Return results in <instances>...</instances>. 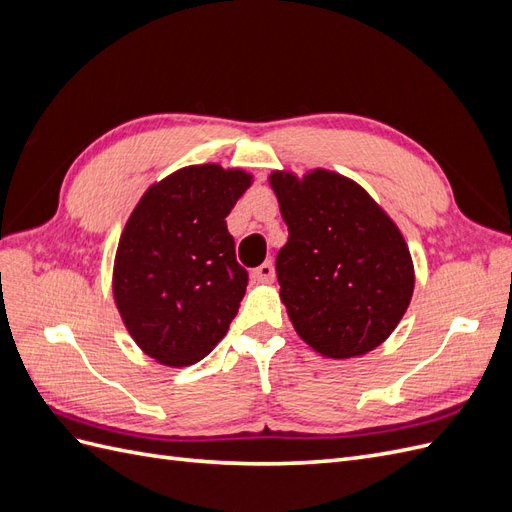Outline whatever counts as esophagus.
<instances>
[{
	"label": "esophagus",
	"instance_id": "esophagus-1",
	"mask_svg": "<svg viewBox=\"0 0 512 512\" xmlns=\"http://www.w3.org/2000/svg\"><path fill=\"white\" fill-rule=\"evenodd\" d=\"M252 277L254 280H258V282H271L273 277H275V269H273V262L271 260H267V262H262L260 267H256L254 271H252Z\"/></svg>",
	"mask_w": 512,
	"mask_h": 512
}]
</instances>
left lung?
I'll return each mask as SVG.
<instances>
[{
	"mask_svg": "<svg viewBox=\"0 0 512 512\" xmlns=\"http://www.w3.org/2000/svg\"><path fill=\"white\" fill-rule=\"evenodd\" d=\"M269 181L288 226L275 271L294 331L329 359L374 350L404 318L414 290L399 228L359 183L331 170L303 179L275 170Z\"/></svg>",
	"mask_w": 512,
	"mask_h": 512,
	"instance_id": "8db88e82",
	"label": "left lung"
}]
</instances>
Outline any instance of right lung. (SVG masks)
Returning a JSON list of instances; mask_svg holds the SVG:
<instances>
[{
    "instance_id": "add662e5",
    "label": "right lung",
    "mask_w": 512,
    "mask_h": 512,
    "mask_svg": "<svg viewBox=\"0 0 512 512\" xmlns=\"http://www.w3.org/2000/svg\"><path fill=\"white\" fill-rule=\"evenodd\" d=\"M250 185L239 168L185 166L151 185L121 232L115 303L138 348L162 365L205 359L239 312L247 271L226 215Z\"/></svg>"
}]
</instances>
